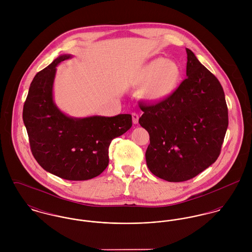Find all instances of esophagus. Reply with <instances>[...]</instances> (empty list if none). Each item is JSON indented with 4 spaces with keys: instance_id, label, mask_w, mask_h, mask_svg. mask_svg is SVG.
<instances>
[{
    "instance_id": "obj_1",
    "label": "esophagus",
    "mask_w": 252,
    "mask_h": 252,
    "mask_svg": "<svg viewBox=\"0 0 252 252\" xmlns=\"http://www.w3.org/2000/svg\"><path fill=\"white\" fill-rule=\"evenodd\" d=\"M132 118H133V123L134 124H138L139 123V115H138V113L133 112L132 113Z\"/></svg>"
}]
</instances>
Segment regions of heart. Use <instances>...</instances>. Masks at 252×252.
Masks as SVG:
<instances>
[{
  "mask_svg": "<svg viewBox=\"0 0 252 252\" xmlns=\"http://www.w3.org/2000/svg\"><path fill=\"white\" fill-rule=\"evenodd\" d=\"M181 69L178 63L158 57L141 67L134 76L136 84H143L141 96L144 100L158 103L170 98L179 88Z\"/></svg>",
  "mask_w": 252,
  "mask_h": 252,
  "instance_id": "b5f03b06",
  "label": "heart"
}]
</instances>
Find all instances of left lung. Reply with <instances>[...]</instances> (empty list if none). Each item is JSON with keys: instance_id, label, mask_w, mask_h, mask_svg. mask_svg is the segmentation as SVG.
Masks as SVG:
<instances>
[{"instance_id": "1", "label": "left lung", "mask_w": 252, "mask_h": 252, "mask_svg": "<svg viewBox=\"0 0 252 252\" xmlns=\"http://www.w3.org/2000/svg\"><path fill=\"white\" fill-rule=\"evenodd\" d=\"M186 75L177 91L156 105H141L139 123L149 134L146 165L170 182L193 179L218 158L228 108L216 76L188 48Z\"/></svg>"}]
</instances>
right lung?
Returning <instances> with one entry per match:
<instances>
[{"instance_id": "1", "label": "right lung", "mask_w": 252, "mask_h": 252, "mask_svg": "<svg viewBox=\"0 0 252 252\" xmlns=\"http://www.w3.org/2000/svg\"><path fill=\"white\" fill-rule=\"evenodd\" d=\"M71 57L60 55L36 73L23 107V121L32 153L42 169L64 180H91L108 167L109 144L131 128L132 115L75 118L57 108L53 100L56 67Z\"/></svg>"}]
</instances>
